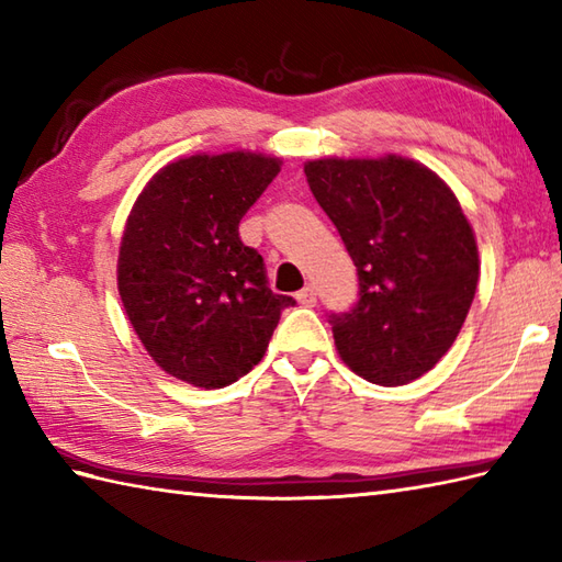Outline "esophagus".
Instances as JSON below:
<instances>
[{
  "mask_svg": "<svg viewBox=\"0 0 562 562\" xmlns=\"http://www.w3.org/2000/svg\"><path fill=\"white\" fill-rule=\"evenodd\" d=\"M296 302L304 304V306H314L316 304V290L308 284L302 292H296Z\"/></svg>",
  "mask_w": 562,
  "mask_h": 562,
  "instance_id": "obj_1",
  "label": "esophagus"
}]
</instances>
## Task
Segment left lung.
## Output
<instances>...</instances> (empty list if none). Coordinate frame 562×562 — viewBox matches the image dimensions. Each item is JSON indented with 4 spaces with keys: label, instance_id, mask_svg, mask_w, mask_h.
Masks as SVG:
<instances>
[{
    "label": "left lung",
    "instance_id": "8db88e82",
    "mask_svg": "<svg viewBox=\"0 0 562 562\" xmlns=\"http://www.w3.org/2000/svg\"><path fill=\"white\" fill-rule=\"evenodd\" d=\"M360 278V302L330 314L340 360L381 386L427 374L457 340L481 260L453 190L427 166L386 154L304 164Z\"/></svg>",
    "mask_w": 562,
    "mask_h": 562
}]
</instances>
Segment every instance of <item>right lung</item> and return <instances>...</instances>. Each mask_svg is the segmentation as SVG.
I'll return each mask as SVG.
<instances>
[{"instance_id": "obj_1", "label": "right lung", "mask_w": 562, "mask_h": 562, "mask_svg": "<svg viewBox=\"0 0 562 562\" xmlns=\"http://www.w3.org/2000/svg\"><path fill=\"white\" fill-rule=\"evenodd\" d=\"M280 166L246 149L193 154L154 173L127 214L117 292L151 360L186 384L222 389L248 374L294 304L268 288L260 254L238 236Z\"/></svg>"}]
</instances>
